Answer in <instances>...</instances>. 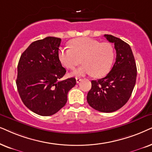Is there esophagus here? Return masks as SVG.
I'll return each instance as SVG.
<instances>
[{
	"instance_id": "34e87169",
	"label": "esophagus",
	"mask_w": 152,
	"mask_h": 152,
	"mask_svg": "<svg viewBox=\"0 0 152 152\" xmlns=\"http://www.w3.org/2000/svg\"><path fill=\"white\" fill-rule=\"evenodd\" d=\"M76 83H79L80 80H81V78H79V77H76Z\"/></svg>"
}]
</instances>
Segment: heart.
Instances as JSON below:
<instances>
[{"label":"heart","instance_id":"obj_1","mask_svg":"<svg viewBox=\"0 0 152 152\" xmlns=\"http://www.w3.org/2000/svg\"><path fill=\"white\" fill-rule=\"evenodd\" d=\"M69 47H62L58 58L64 67L74 69L82 62L84 64L73 72L72 76H80L92 74L94 77H102L110 69L115 58L114 48L108 42H102L89 37H79L72 40Z\"/></svg>","mask_w":152,"mask_h":152}]
</instances>
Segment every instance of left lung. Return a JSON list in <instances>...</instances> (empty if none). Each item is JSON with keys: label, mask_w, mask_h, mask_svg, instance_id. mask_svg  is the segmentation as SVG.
<instances>
[{"label": "left lung", "mask_w": 152, "mask_h": 152, "mask_svg": "<svg viewBox=\"0 0 152 152\" xmlns=\"http://www.w3.org/2000/svg\"><path fill=\"white\" fill-rule=\"evenodd\" d=\"M114 43L116 61L106 77L92 80V88L87 96L89 105L102 113H112L128 102L136 82L137 68L130 46L120 38L104 35Z\"/></svg>", "instance_id": "1"}]
</instances>
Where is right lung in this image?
Segmentation results:
<instances>
[{
	"label": "right lung",
	"mask_w": 152,
	"mask_h": 152,
	"mask_svg": "<svg viewBox=\"0 0 152 152\" xmlns=\"http://www.w3.org/2000/svg\"><path fill=\"white\" fill-rule=\"evenodd\" d=\"M61 39L47 37L30 44L20 57L16 83L22 102L42 116L58 112L67 101L68 92L75 86V78L61 80L66 73L58 50Z\"/></svg>",
	"instance_id": "add662e5"
}]
</instances>
